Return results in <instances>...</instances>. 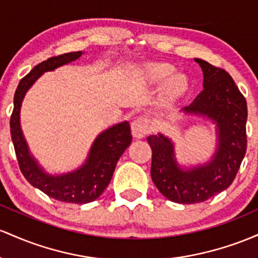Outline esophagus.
<instances>
[{
    "instance_id": "esophagus-1",
    "label": "esophagus",
    "mask_w": 258,
    "mask_h": 258,
    "mask_svg": "<svg viewBox=\"0 0 258 258\" xmlns=\"http://www.w3.org/2000/svg\"><path fill=\"white\" fill-rule=\"evenodd\" d=\"M152 125L151 121L147 118L138 117L132 121V133L133 137L137 139H143L151 132Z\"/></svg>"
}]
</instances>
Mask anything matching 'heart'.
Returning a JSON list of instances; mask_svg holds the SVG:
<instances>
[{"instance_id":"obj_1","label":"heart","mask_w":258,"mask_h":258,"mask_svg":"<svg viewBox=\"0 0 258 258\" xmlns=\"http://www.w3.org/2000/svg\"><path fill=\"white\" fill-rule=\"evenodd\" d=\"M174 67L167 63H149L144 69V75L151 84H162L160 101L162 106H170L186 94L189 80L183 73H173Z\"/></svg>"}]
</instances>
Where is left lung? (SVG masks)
<instances>
[{
    "label": "left lung",
    "mask_w": 258,
    "mask_h": 258,
    "mask_svg": "<svg viewBox=\"0 0 258 258\" xmlns=\"http://www.w3.org/2000/svg\"><path fill=\"white\" fill-rule=\"evenodd\" d=\"M204 73V90L181 112L216 124L217 149L211 161L191 168L176 162L174 144L158 133L150 135L152 149L151 178L164 198L178 204L204 202L223 191L235 179L246 153L247 105L224 69L196 58Z\"/></svg>",
    "instance_id": "obj_1"
}]
</instances>
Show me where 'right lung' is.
<instances>
[{
    "label": "right lung",
    "mask_w": 258,
    "mask_h": 258,
    "mask_svg": "<svg viewBox=\"0 0 258 258\" xmlns=\"http://www.w3.org/2000/svg\"><path fill=\"white\" fill-rule=\"evenodd\" d=\"M82 54L83 51L69 52L51 57L34 67L30 73L19 82L14 94V108L11 115V137L19 168L25 179L52 199L79 205L95 201L108 186L118 160L133 140L129 123L123 121L115 124L101 133L91 145L88 158L82 167L73 172L52 175L43 170L29 151L20 128V107L27 91L45 72H52L60 66L68 64Z\"/></svg>",
    "instance_id": "add662e5"
}]
</instances>
